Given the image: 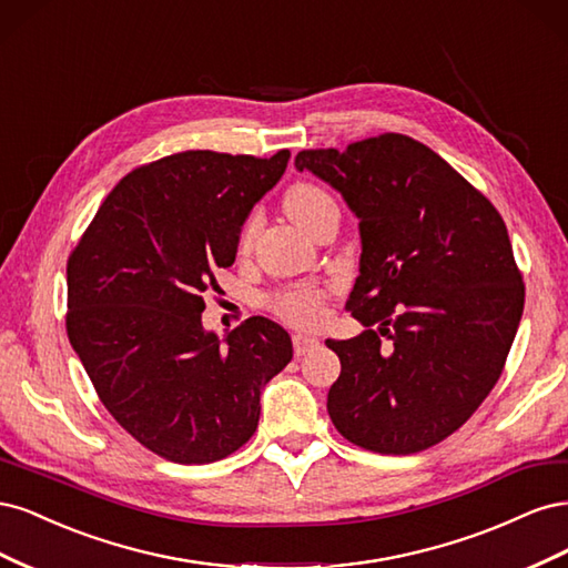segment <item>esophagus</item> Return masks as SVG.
I'll list each match as a JSON object with an SVG mask.
<instances>
[{
	"mask_svg": "<svg viewBox=\"0 0 568 568\" xmlns=\"http://www.w3.org/2000/svg\"><path fill=\"white\" fill-rule=\"evenodd\" d=\"M291 341H294V353L298 357L317 346V338L315 336H307V334H294V338H291Z\"/></svg>",
	"mask_w": 568,
	"mask_h": 568,
	"instance_id": "obj_1",
	"label": "esophagus"
}]
</instances>
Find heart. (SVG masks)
I'll return each mask as SVG.
<instances>
[{"label":"heart","mask_w":568,"mask_h":568,"mask_svg":"<svg viewBox=\"0 0 568 568\" xmlns=\"http://www.w3.org/2000/svg\"><path fill=\"white\" fill-rule=\"evenodd\" d=\"M284 211L286 215L296 222L298 227L305 232L313 227V222L326 213L336 209V201L332 194L322 189L315 182H296L291 184L284 192ZM257 230H261V217L255 213L246 217L242 225V232H239V251L246 253L251 251ZM326 288L320 286H296L288 291H280L270 298L272 311L277 313L282 320L291 324H301V326H315L324 320V303H326Z\"/></svg>","instance_id":"1"}]
</instances>
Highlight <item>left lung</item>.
<instances>
[{"label": "left lung", "mask_w": 568, "mask_h": 568, "mask_svg": "<svg viewBox=\"0 0 568 568\" xmlns=\"http://www.w3.org/2000/svg\"><path fill=\"white\" fill-rule=\"evenodd\" d=\"M296 168L341 192L363 239L346 307L369 329L326 338L341 359L329 417L343 438L372 453L432 448L486 400L517 336L524 280L505 220L407 134L305 149Z\"/></svg>", "instance_id": "8db88e82"}]
</instances>
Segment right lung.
<instances>
[{"instance_id": "obj_1", "label": "right lung", "mask_w": 568, "mask_h": 568, "mask_svg": "<svg viewBox=\"0 0 568 568\" xmlns=\"http://www.w3.org/2000/svg\"><path fill=\"white\" fill-rule=\"evenodd\" d=\"M288 156L182 151L134 168L68 257L71 346L111 417L163 459L209 464L242 448L261 390L294 357L267 317L225 341L201 324L215 272L234 263L242 225Z\"/></svg>"}]
</instances>
